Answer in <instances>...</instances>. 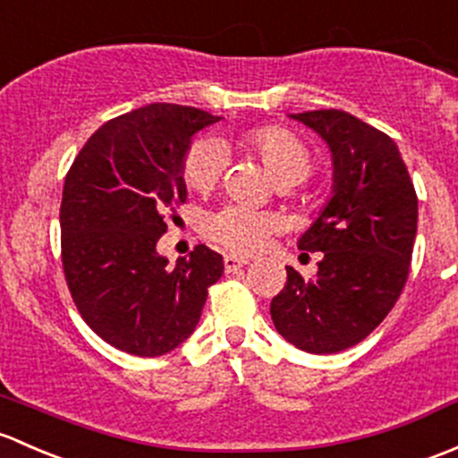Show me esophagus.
<instances>
[{
	"instance_id": "34e87169",
	"label": "esophagus",
	"mask_w": 458,
	"mask_h": 458,
	"mask_svg": "<svg viewBox=\"0 0 458 458\" xmlns=\"http://www.w3.org/2000/svg\"><path fill=\"white\" fill-rule=\"evenodd\" d=\"M223 262H225V271H227V273L240 271L244 264H249V260H244V258H235V256H225Z\"/></svg>"
}]
</instances>
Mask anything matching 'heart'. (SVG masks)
Instances as JSON below:
<instances>
[{"instance_id": "b5f03b06", "label": "heart", "mask_w": 458, "mask_h": 458, "mask_svg": "<svg viewBox=\"0 0 458 458\" xmlns=\"http://www.w3.org/2000/svg\"><path fill=\"white\" fill-rule=\"evenodd\" d=\"M249 152L262 160L280 187L298 185L313 174L315 158L304 140L277 125L253 127L242 136ZM225 167V149L214 139H196L182 158V181L196 191L214 190ZM276 218L242 205H225L202 220V233L231 253L249 256L264 247L276 231Z\"/></svg>"}]
</instances>
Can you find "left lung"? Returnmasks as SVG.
<instances>
[{
    "instance_id": "8db88e82",
    "label": "left lung",
    "mask_w": 458,
    "mask_h": 458,
    "mask_svg": "<svg viewBox=\"0 0 458 458\" xmlns=\"http://www.w3.org/2000/svg\"><path fill=\"white\" fill-rule=\"evenodd\" d=\"M328 143L333 198L300 238L322 251L318 276L286 267L271 301L277 333L313 355L346 351L384 322L402 295L417 235V191L397 143L344 110L293 114Z\"/></svg>"
}]
</instances>
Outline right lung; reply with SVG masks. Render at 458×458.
I'll return each mask as SVG.
<instances>
[{
  "label": "right lung",
  "mask_w": 458,
  "mask_h": 458,
  "mask_svg": "<svg viewBox=\"0 0 458 458\" xmlns=\"http://www.w3.org/2000/svg\"><path fill=\"white\" fill-rule=\"evenodd\" d=\"M220 116L152 103L94 131L65 174L61 262L83 322L136 357L174 351L194 333L223 256L198 244L169 268L157 253L167 218L187 198L191 136Z\"/></svg>",
  "instance_id": "1"
}]
</instances>
